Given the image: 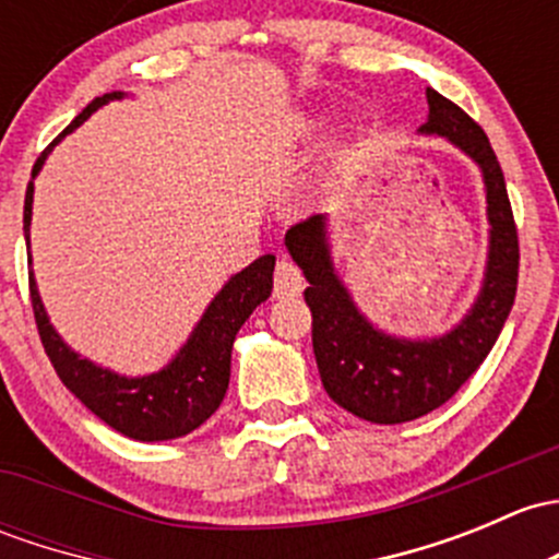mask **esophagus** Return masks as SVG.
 <instances>
[{
    "instance_id": "obj_1",
    "label": "esophagus",
    "mask_w": 559,
    "mask_h": 559,
    "mask_svg": "<svg viewBox=\"0 0 559 559\" xmlns=\"http://www.w3.org/2000/svg\"><path fill=\"white\" fill-rule=\"evenodd\" d=\"M302 270L297 267L295 262L289 260V257H281L278 262H275V270H273V292L275 297H297L299 292H302Z\"/></svg>"
}]
</instances>
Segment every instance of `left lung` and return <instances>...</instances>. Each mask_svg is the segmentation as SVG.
<instances>
[{
    "label": "left lung",
    "instance_id": "8db88e82",
    "mask_svg": "<svg viewBox=\"0 0 559 559\" xmlns=\"http://www.w3.org/2000/svg\"><path fill=\"white\" fill-rule=\"evenodd\" d=\"M426 98L428 122L420 133L448 136L485 176L490 251L477 302L461 324L433 340L383 334L358 313L348 289L334 273L326 216H308L286 233V249L310 284L305 302L313 313V354L321 383L340 407L383 426L420 418L455 396L496 345L520 278V240L512 203L490 139L442 93L428 87Z\"/></svg>",
    "mask_w": 559,
    "mask_h": 559
}]
</instances>
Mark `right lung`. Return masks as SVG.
<instances>
[{
    "mask_svg": "<svg viewBox=\"0 0 559 559\" xmlns=\"http://www.w3.org/2000/svg\"><path fill=\"white\" fill-rule=\"evenodd\" d=\"M111 98H122V93L115 91L107 93V96L93 98L52 144H58L67 133H72L80 122H85L93 111L104 107ZM52 144L37 157L32 168V181L26 187V201H23L26 246L28 225H32L34 176L43 168ZM28 262H32V254H28ZM273 267L275 257L264 254L246 270H240L238 275H233L225 289L209 305L203 319L198 321L195 332L190 334V340L176 354L174 361L163 367L160 372L144 374V378H122V374L96 367L87 358H80L52 329L32 273H28V292H32L39 340H43L45 354L50 358L61 383L115 431L139 439V442H166V439L195 431L201 423L209 420L219 409L227 385H230V354L235 334L243 326V321L254 313L257 305L270 297Z\"/></svg>",
    "mask_w": 559,
    "mask_h": 559,
    "instance_id": "1",
    "label": "right lung"
}]
</instances>
